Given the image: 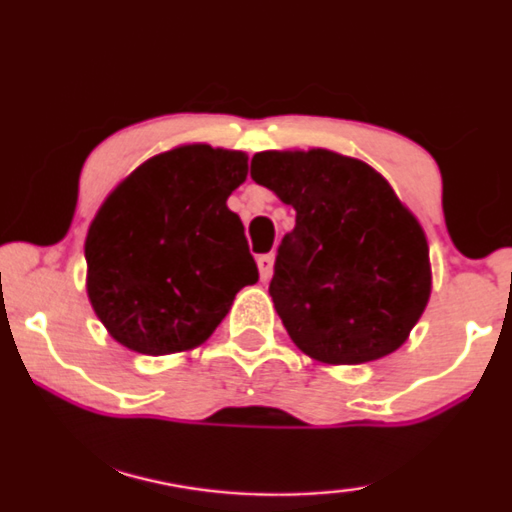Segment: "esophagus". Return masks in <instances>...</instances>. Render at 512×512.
I'll return each instance as SVG.
<instances>
[{
  "label": "esophagus",
  "instance_id": "obj_1",
  "mask_svg": "<svg viewBox=\"0 0 512 512\" xmlns=\"http://www.w3.org/2000/svg\"><path fill=\"white\" fill-rule=\"evenodd\" d=\"M258 272H261V280L268 282L272 277V268H275V256L272 254H263L258 256Z\"/></svg>",
  "mask_w": 512,
  "mask_h": 512
}]
</instances>
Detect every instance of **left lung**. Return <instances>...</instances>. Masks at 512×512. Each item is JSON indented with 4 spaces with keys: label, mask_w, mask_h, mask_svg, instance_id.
Returning <instances> with one entry per match:
<instances>
[{
    "label": "left lung",
    "mask_w": 512,
    "mask_h": 512,
    "mask_svg": "<svg viewBox=\"0 0 512 512\" xmlns=\"http://www.w3.org/2000/svg\"><path fill=\"white\" fill-rule=\"evenodd\" d=\"M251 178L296 209L270 280L291 341L324 364L395 353L433 275L426 232L386 178L324 148L256 152Z\"/></svg>",
    "instance_id": "obj_1"
}]
</instances>
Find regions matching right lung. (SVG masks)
I'll return each mask as SVG.
<instances>
[{
    "mask_svg": "<svg viewBox=\"0 0 512 512\" xmlns=\"http://www.w3.org/2000/svg\"><path fill=\"white\" fill-rule=\"evenodd\" d=\"M249 157L178 145L131 171L101 204L84 242L91 308L124 348L143 355L202 345L237 291L258 282L244 225L228 209Z\"/></svg>",
    "mask_w": 512,
    "mask_h": 512,
    "instance_id": "obj_1",
    "label": "right lung"
}]
</instances>
